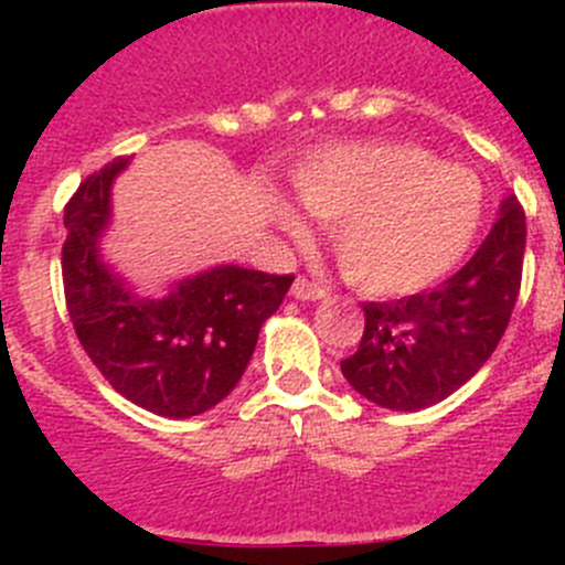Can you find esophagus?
<instances>
[{
	"label": "esophagus",
	"mask_w": 565,
	"mask_h": 565,
	"mask_svg": "<svg viewBox=\"0 0 565 565\" xmlns=\"http://www.w3.org/2000/svg\"><path fill=\"white\" fill-rule=\"evenodd\" d=\"M324 295H328V292H324L319 284L309 281V278H298V281L292 284V298L295 300H322Z\"/></svg>",
	"instance_id": "obj_1"
}]
</instances>
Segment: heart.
<instances>
[{"instance_id": "1", "label": "heart", "mask_w": 565, "mask_h": 565, "mask_svg": "<svg viewBox=\"0 0 565 565\" xmlns=\"http://www.w3.org/2000/svg\"><path fill=\"white\" fill-rule=\"evenodd\" d=\"M295 193L333 226L341 273L372 298H407L446 278L487 215V188L472 169L402 141L317 152L295 172ZM276 218L303 235L289 204H276Z\"/></svg>"}]
</instances>
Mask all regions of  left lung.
<instances>
[{
  "label": "left lung",
  "instance_id": "obj_1",
  "mask_svg": "<svg viewBox=\"0 0 565 565\" xmlns=\"http://www.w3.org/2000/svg\"><path fill=\"white\" fill-rule=\"evenodd\" d=\"M525 213L505 196L472 259L435 292L363 303L366 328L341 374L363 398L396 413L431 407L461 388L509 328L525 259Z\"/></svg>",
  "mask_w": 565,
  "mask_h": 565
}]
</instances>
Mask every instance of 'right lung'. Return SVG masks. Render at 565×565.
I'll return each mask as SVG.
<instances>
[{"label": "right lung", "mask_w": 565, "mask_h": 565, "mask_svg": "<svg viewBox=\"0 0 565 565\" xmlns=\"http://www.w3.org/2000/svg\"><path fill=\"white\" fill-rule=\"evenodd\" d=\"M128 163H106L65 204L67 315L114 391L163 418H191L241 383L262 324L276 315L295 276L218 265L182 278L163 298L136 295L100 254L111 185Z\"/></svg>", "instance_id": "1"}]
</instances>
